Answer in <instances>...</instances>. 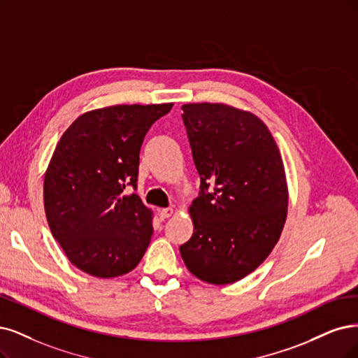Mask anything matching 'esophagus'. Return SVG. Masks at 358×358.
Instances as JSON below:
<instances>
[{
    "label": "esophagus",
    "instance_id": "esophagus-1",
    "mask_svg": "<svg viewBox=\"0 0 358 358\" xmlns=\"http://www.w3.org/2000/svg\"><path fill=\"white\" fill-rule=\"evenodd\" d=\"M172 214H174V209H172V208H164V209L159 210V217H161V220L169 218Z\"/></svg>",
    "mask_w": 358,
    "mask_h": 358
}]
</instances>
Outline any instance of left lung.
Listing matches in <instances>:
<instances>
[{
    "mask_svg": "<svg viewBox=\"0 0 358 358\" xmlns=\"http://www.w3.org/2000/svg\"><path fill=\"white\" fill-rule=\"evenodd\" d=\"M201 192L190 206L193 236L180 246L197 279L227 285L266 259L287 213L282 156L255 115L226 104L182 106Z\"/></svg>",
    "mask_w": 358,
    "mask_h": 358,
    "instance_id": "left-lung-1",
    "label": "left lung"
}]
</instances>
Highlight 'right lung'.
<instances>
[{"label": "right lung", "instance_id": "obj_1", "mask_svg": "<svg viewBox=\"0 0 358 358\" xmlns=\"http://www.w3.org/2000/svg\"><path fill=\"white\" fill-rule=\"evenodd\" d=\"M172 103L119 104L79 116L64 131L44 178L50 230L66 257L91 275L137 267L153 234L137 193L140 149Z\"/></svg>", "mask_w": 358, "mask_h": 358}]
</instances>
